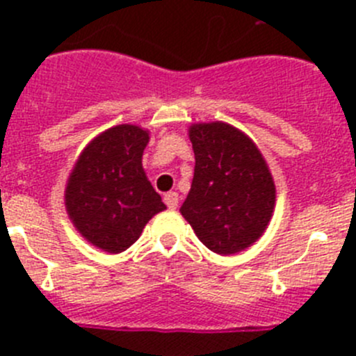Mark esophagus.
I'll return each instance as SVG.
<instances>
[{
  "mask_svg": "<svg viewBox=\"0 0 356 356\" xmlns=\"http://www.w3.org/2000/svg\"><path fill=\"white\" fill-rule=\"evenodd\" d=\"M163 201H165V205L169 207L171 210H175L178 207V194L176 193H168L163 196Z\"/></svg>",
  "mask_w": 356,
  "mask_h": 356,
  "instance_id": "obj_1",
  "label": "esophagus"
}]
</instances>
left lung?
<instances>
[{"instance_id":"1","label":"left lung","mask_w":356,"mask_h":356,"mask_svg":"<svg viewBox=\"0 0 356 356\" xmlns=\"http://www.w3.org/2000/svg\"><path fill=\"white\" fill-rule=\"evenodd\" d=\"M194 178L180 212L210 251L235 254L264 235L275 212L276 187L266 159L228 122L188 127Z\"/></svg>"}]
</instances>
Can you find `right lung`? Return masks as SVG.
I'll return each mask as SVG.
<instances>
[{
	"label": "right lung",
	"instance_id": "add662e5",
	"mask_svg": "<svg viewBox=\"0 0 356 356\" xmlns=\"http://www.w3.org/2000/svg\"><path fill=\"white\" fill-rule=\"evenodd\" d=\"M149 131L118 124L94 137L65 185V210L81 237L106 253L128 250L151 217L165 210L147 180L143 153Z\"/></svg>",
	"mask_w": 356,
	"mask_h": 356
}]
</instances>
